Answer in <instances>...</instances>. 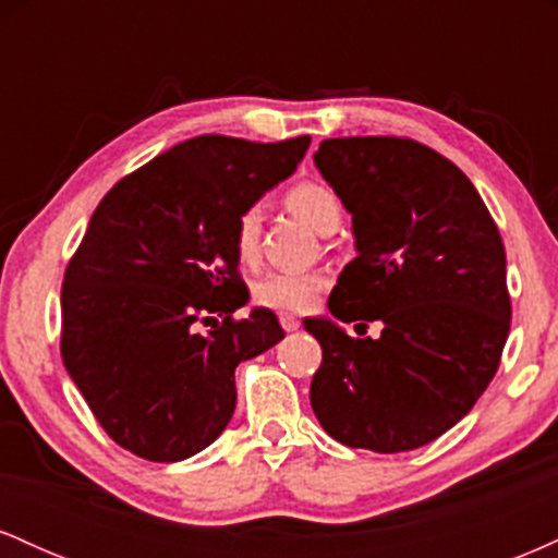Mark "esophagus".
Here are the masks:
<instances>
[{
	"instance_id": "1",
	"label": "esophagus",
	"mask_w": 558,
	"mask_h": 558,
	"mask_svg": "<svg viewBox=\"0 0 558 558\" xmlns=\"http://www.w3.org/2000/svg\"><path fill=\"white\" fill-rule=\"evenodd\" d=\"M280 325H283V330H296L299 328V319L293 315H288V312H280Z\"/></svg>"
}]
</instances>
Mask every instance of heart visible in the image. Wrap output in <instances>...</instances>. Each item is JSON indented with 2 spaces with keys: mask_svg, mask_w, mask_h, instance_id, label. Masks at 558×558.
Instances as JSON below:
<instances>
[{
  "mask_svg": "<svg viewBox=\"0 0 558 558\" xmlns=\"http://www.w3.org/2000/svg\"><path fill=\"white\" fill-rule=\"evenodd\" d=\"M286 207L301 217L306 226L315 228L317 233H325V230L341 222V202L323 183H296L286 194ZM259 209H246L235 222L233 233L235 254H239L243 265H254L259 259ZM323 286L325 278L319 272H270L257 280L254 299H257V304L278 312H304L315 304Z\"/></svg>",
  "mask_w": 558,
  "mask_h": 558,
  "instance_id": "b5f03b06",
  "label": "heart"
}]
</instances>
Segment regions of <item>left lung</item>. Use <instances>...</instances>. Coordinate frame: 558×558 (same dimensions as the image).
Returning a JSON list of instances; mask_svg holds the SVG:
<instances>
[{
    "mask_svg": "<svg viewBox=\"0 0 558 558\" xmlns=\"http://www.w3.org/2000/svg\"><path fill=\"white\" fill-rule=\"evenodd\" d=\"M315 165L356 246L330 315L383 330L351 338L328 317L304 319L323 345L312 409L338 444L412 451L451 430L501 362L511 323L501 235L470 178L417 141L330 138Z\"/></svg>",
    "mask_w": 558,
    "mask_h": 558,
    "instance_id": "obj_1",
    "label": "left lung"
}]
</instances>
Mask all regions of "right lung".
<instances>
[{
  "mask_svg": "<svg viewBox=\"0 0 558 558\" xmlns=\"http://www.w3.org/2000/svg\"><path fill=\"white\" fill-rule=\"evenodd\" d=\"M310 144L196 136L99 202L62 283L60 349L118 446L149 462L194 457L233 417L235 367L283 341L265 306L233 319L248 301L233 233Z\"/></svg>",
  "mask_w": 558,
  "mask_h": 558,
  "instance_id": "1",
  "label": "right lung"
}]
</instances>
